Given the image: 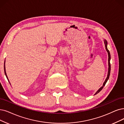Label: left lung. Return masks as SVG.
Instances as JSON below:
<instances>
[{
	"label": "left lung",
	"instance_id": "obj_1",
	"mask_svg": "<svg viewBox=\"0 0 124 124\" xmlns=\"http://www.w3.org/2000/svg\"><path fill=\"white\" fill-rule=\"evenodd\" d=\"M104 41L105 49H106V51H107V53H108V73H107V77H106V79H105V81L104 82V83H103V85L96 92V93H95V95H96V94H97L98 93H99V92L102 90V88H103L104 86H105L106 83L107 82V80H108L109 78L110 74V70H111V66H110V59H111L110 54L109 51L108 50V48H107V41L105 39H104Z\"/></svg>",
	"mask_w": 124,
	"mask_h": 124
}]
</instances>
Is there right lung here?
<instances>
[{
	"label": "right lung",
	"instance_id": "right-lung-1",
	"mask_svg": "<svg viewBox=\"0 0 124 124\" xmlns=\"http://www.w3.org/2000/svg\"><path fill=\"white\" fill-rule=\"evenodd\" d=\"M5 62H6V60H5V61H4V73H5V75H6V77H7V79H8V81L9 83H10V82H9V80H8V76H7V73H6V67H5ZM10 85H11V83H10Z\"/></svg>",
	"mask_w": 124,
	"mask_h": 124
}]
</instances>
